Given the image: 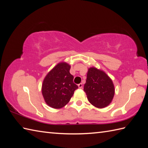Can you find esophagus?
Masks as SVG:
<instances>
[{"label":"esophagus","mask_w":148,"mask_h":148,"mask_svg":"<svg viewBox=\"0 0 148 148\" xmlns=\"http://www.w3.org/2000/svg\"><path fill=\"white\" fill-rule=\"evenodd\" d=\"M78 87H79V88H80V89L83 88V84L82 83H79V84H78Z\"/></svg>","instance_id":"34e87169"}]
</instances>
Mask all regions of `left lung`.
<instances>
[{
    "label": "left lung",
    "instance_id": "1",
    "mask_svg": "<svg viewBox=\"0 0 148 148\" xmlns=\"http://www.w3.org/2000/svg\"><path fill=\"white\" fill-rule=\"evenodd\" d=\"M84 91L88 101L98 108L109 106L114 95V86L111 78L95 67L88 69Z\"/></svg>",
    "mask_w": 148,
    "mask_h": 148
}]
</instances>
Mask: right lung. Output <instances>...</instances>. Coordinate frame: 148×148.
Wrapping results in <instances>:
<instances>
[{"mask_svg": "<svg viewBox=\"0 0 148 148\" xmlns=\"http://www.w3.org/2000/svg\"><path fill=\"white\" fill-rule=\"evenodd\" d=\"M71 65L66 62L56 65L46 75L42 85V93L46 103L54 109L64 107L69 102L78 86L73 82Z\"/></svg>", "mask_w": 148, "mask_h": 148, "instance_id": "right-lung-1", "label": "right lung"}]
</instances>
